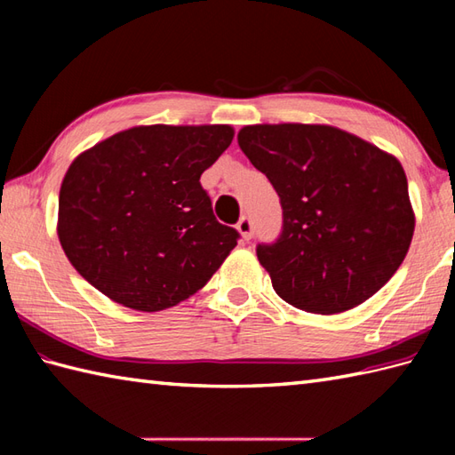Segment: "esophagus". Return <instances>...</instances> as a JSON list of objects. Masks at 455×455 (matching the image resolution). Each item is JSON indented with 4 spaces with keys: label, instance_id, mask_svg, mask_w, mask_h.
Returning <instances> with one entry per match:
<instances>
[{
    "label": "esophagus",
    "instance_id": "1",
    "mask_svg": "<svg viewBox=\"0 0 455 455\" xmlns=\"http://www.w3.org/2000/svg\"><path fill=\"white\" fill-rule=\"evenodd\" d=\"M236 228H238L240 236H243L244 240H250L254 235V225H252V220H250V219H240Z\"/></svg>",
    "mask_w": 455,
    "mask_h": 455
}]
</instances>
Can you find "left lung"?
I'll return each mask as SVG.
<instances>
[{"label": "left lung", "mask_w": 455, "mask_h": 455, "mask_svg": "<svg viewBox=\"0 0 455 455\" xmlns=\"http://www.w3.org/2000/svg\"><path fill=\"white\" fill-rule=\"evenodd\" d=\"M238 144L282 203V235L256 254L285 303L334 315L389 282L414 233L397 158L328 124H250Z\"/></svg>", "instance_id": "left-lung-1"}]
</instances>
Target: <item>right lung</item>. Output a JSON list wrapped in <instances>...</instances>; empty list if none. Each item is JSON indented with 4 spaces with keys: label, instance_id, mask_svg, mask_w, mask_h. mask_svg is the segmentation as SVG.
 Segmentation results:
<instances>
[{
    "label": "right lung",
    "instance_id": "1",
    "mask_svg": "<svg viewBox=\"0 0 455 455\" xmlns=\"http://www.w3.org/2000/svg\"><path fill=\"white\" fill-rule=\"evenodd\" d=\"M233 137L228 124H150L82 152L62 180L58 238L85 282L144 313L197 293L240 238L199 181Z\"/></svg>",
    "mask_w": 455,
    "mask_h": 455
}]
</instances>
